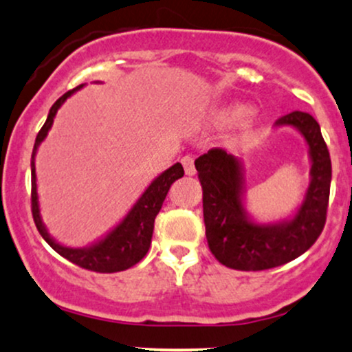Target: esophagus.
<instances>
[{
  "label": "esophagus",
  "instance_id": "34e87169",
  "mask_svg": "<svg viewBox=\"0 0 352 352\" xmlns=\"http://www.w3.org/2000/svg\"><path fill=\"white\" fill-rule=\"evenodd\" d=\"M182 165H184L185 173H187V175H195V164H193L192 157L185 155L184 159H182Z\"/></svg>",
  "mask_w": 352,
  "mask_h": 352
}]
</instances>
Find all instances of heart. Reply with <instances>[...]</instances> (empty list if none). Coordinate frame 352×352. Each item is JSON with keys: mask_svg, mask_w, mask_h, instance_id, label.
<instances>
[{"mask_svg": "<svg viewBox=\"0 0 352 352\" xmlns=\"http://www.w3.org/2000/svg\"><path fill=\"white\" fill-rule=\"evenodd\" d=\"M246 112V107L243 104H233V106H230L227 109H223V111H220L217 114V120H220V122H230V120L236 119V117H241ZM254 122L253 116H246V122L245 125L246 127H252Z\"/></svg>", "mask_w": 352, "mask_h": 352, "instance_id": "heart-1", "label": "heart"}]
</instances>
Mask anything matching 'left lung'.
<instances>
[{
	"instance_id": "obj_1",
	"label": "left lung",
	"mask_w": 352,
	"mask_h": 352,
	"mask_svg": "<svg viewBox=\"0 0 352 352\" xmlns=\"http://www.w3.org/2000/svg\"><path fill=\"white\" fill-rule=\"evenodd\" d=\"M274 127H293L305 137L309 153V185L292 217L261 223L246 212L245 170L241 160L212 148L195 160L204 188L205 235L210 252L221 265L241 272H260L294 260L321 235L328 212L331 159L313 116L294 111Z\"/></svg>"
}]
</instances>
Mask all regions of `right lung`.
<instances>
[{
	"label": "right lung",
	"instance_id": "right-lung-1",
	"mask_svg": "<svg viewBox=\"0 0 352 352\" xmlns=\"http://www.w3.org/2000/svg\"><path fill=\"white\" fill-rule=\"evenodd\" d=\"M79 89H82V84L76 89H72V91H67L66 94L60 96V98L52 104L46 122H44L39 134L36 135L33 155H31V207H33V218L36 228H38V232L41 233V236L46 240V243L50 245L56 253H59L60 256L69 260L71 263L98 273L124 272V270L139 263L145 254H147L148 246H151L152 241L153 221H155V217L159 215L165 197H167L173 182L184 177V167H182V164L177 162L175 165H172L170 168H167V170L160 173L159 177H155V179L151 182V185L144 190V193L139 197V200L135 201L134 207L129 210L127 215H125L111 232L106 233L102 238H99V240L94 241L92 245L84 246V248H71V246L60 245L59 241H56L54 238L50 235V232H47L41 217V210H39L34 160L39 145H41L43 140L46 139L47 132H50V129L52 127V122H54V117L58 114L59 107L63 106L76 91H79Z\"/></svg>",
	"mask_w": 352,
	"mask_h": 352
}]
</instances>
